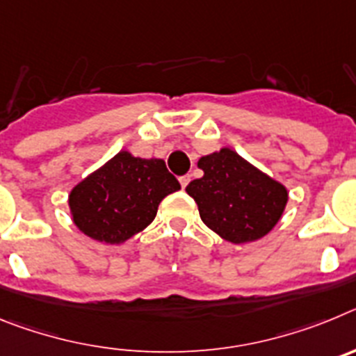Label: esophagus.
Here are the masks:
<instances>
[{
    "instance_id": "1",
    "label": "esophagus",
    "mask_w": 356,
    "mask_h": 356,
    "mask_svg": "<svg viewBox=\"0 0 356 356\" xmlns=\"http://www.w3.org/2000/svg\"><path fill=\"white\" fill-rule=\"evenodd\" d=\"M188 181H191V175H184V176H180V184H181V187H187L188 185Z\"/></svg>"
}]
</instances>
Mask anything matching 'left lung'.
Returning <instances> with one entry per match:
<instances>
[{
  "label": "left lung",
  "mask_w": 356,
  "mask_h": 356,
  "mask_svg": "<svg viewBox=\"0 0 356 356\" xmlns=\"http://www.w3.org/2000/svg\"><path fill=\"white\" fill-rule=\"evenodd\" d=\"M205 175L187 185L197 203L201 221L225 241L242 244L275 228L287 205V188L229 147L201 156Z\"/></svg>",
  "instance_id": "8db88e82"
}]
</instances>
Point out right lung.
Returning <instances> with one entry per match:
<instances>
[{
	"label": "right lung",
	"instance_id": "right-lung-1",
	"mask_svg": "<svg viewBox=\"0 0 356 356\" xmlns=\"http://www.w3.org/2000/svg\"><path fill=\"white\" fill-rule=\"evenodd\" d=\"M180 184L160 159H139L121 151L71 191L72 221L85 235L121 244L156 216L160 201Z\"/></svg>",
	"mask_w": 356,
	"mask_h": 356
}]
</instances>
